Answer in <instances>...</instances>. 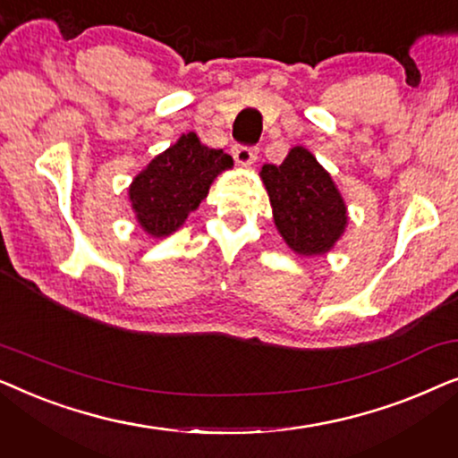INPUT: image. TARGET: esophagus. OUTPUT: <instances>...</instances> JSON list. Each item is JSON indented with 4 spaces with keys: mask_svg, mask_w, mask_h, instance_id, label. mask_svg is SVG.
<instances>
[{
    "mask_svg": "<svg viewBox=\"0 0 458 458\" xmlns=\"http://www.w3.org/2000/svg\"><path fill=\"white\" fill-rule=\"evenodd\" d=\"M256 156H259V149L256 148H246V146L233 148V158L240 166H252L256 162Z\"/></svg>",
    "mask_w": 458,
    "mask_h": 458,
    "instance_id": "1",
    "label": "esophagus"
}]
</instances>
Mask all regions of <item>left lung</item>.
Returning <instances> with one entry per match:
<instances>
[{
  "mask_svg": "<svg viewBox=\"0 0 458 458\" xmlns=\"http://www.w3.org/2000/svg\"><path fill=\"white\" fill-rule=\"evenodd\" d=\"M260 179L271 199L279 235L300 256L334 250L348 225V208L331 174L315 154L292 148L279 166L265 165Z\"/></svg>",
  "mask_w": 458,
  "mask_h": 458,
  "instance_id": "8db88e82",
  "label": "left lung"
}]
</instances>
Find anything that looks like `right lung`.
I'll use <instances>...</instances> for the list:
<instances>
[{
  "mask_svg": "<svg viewBox=\"0 0 458 458\" xmlns=\"http://www.w3.org/2000/svg\"><path fill=\"white\" fill-rule=\"evenodd\" d=\"M229 168V154L204 146L193 131L183 133L131 181L129 202L137 225L156 240L173 235Z\"/></svg>",
  "mask_w": 458,
  "mask_h": 458,
  "instance_id": "1",
  "label": "right lung"
}]
</instances>
